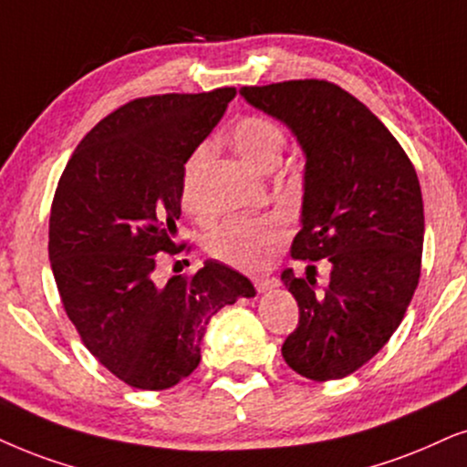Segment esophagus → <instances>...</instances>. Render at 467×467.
<instances>
[{"instance_id": "1", "label": "esophagus", "mask_w": 467, "mask_h": 467, "mask_svg": "<svg viewBox=\"0 0 467 467\" xmlns=\"http://www.w3.org/2000/svg\"><path fill=\"white\" fill-rule=\"evenodd\" d=\"M277 277H256L254 280V286H256L258 293H267V291H274V288H277Z\"/></svg>"}]
</instances>
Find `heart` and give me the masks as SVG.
Segmentation results:
<instances>
[{
	"label": "heart",
	"instance_id": "1",
	"mask_svg": "<svg viewBox=\"0 0 467 467\" xmlns=\"http://www.w3.org/2000/svg\"><path fill=\"white\" fill-rule=\"evenodd\" d=\"M230 144L237 155L258 172H269L280 159L286 144L285 129L265 116H244L230 129ZM209 146L202 144L192 152L182 168L181 204L190 213H198V179L202 172ZM285 241V226L277 217H230L206 239V250L217 261L239 269H263L269 265Z\"/></svg>",
	"mask_w": 467,
	"mask_h": 467
}]
</instances>
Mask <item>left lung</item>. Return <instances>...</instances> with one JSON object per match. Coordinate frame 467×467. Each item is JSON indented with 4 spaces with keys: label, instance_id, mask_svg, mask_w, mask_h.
Returning <instances> with one entry per match:
<instances>
[{
    "label": "left lung",
    "instance_id": "1",
    "mask_svg": "<svg viewBox=\"0 0 467 467\" xmlns=\"http://www.w3.org/2000/svg\"><path fill=\"white\" fill-rule=\"evenodd\" d=\"M239 92L285 122L306 155L291 256L308 267L306 277L282 271L299 306L282 356L306 379H342L390 340L414 297L424 241L416 170L379 118L340 86L295 79ZM321 257L333 271L317 292L309 271Z\"/></svg>",
    "mask_w": 467,
    "mask_h": 467
}]
</instances>
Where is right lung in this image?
<instances>
[{"mask_svg": "<svg viewBox=\"0 0 467 467\" xmlns=\"http://www.w3.org/2000/svg\"><path fill=\"white\" fill-rule=\"evenodd\" d=\"M237 90L155 94L105 116L57 182L49 261L62 306L88 351L140 390L172 388L200 364L211 317L254 285L206 261L193 275L152 277L155 254H176L182 168Z\"/></svg>", "mask_w": 467, "mask_h": 467, "instance_id": "right-lung-1", "label": "right lung"}]
</instances>
